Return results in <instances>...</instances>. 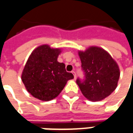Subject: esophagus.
<instances>
[{
    "label": "esophagus",
    "mask_w": 133,
    "mask_h": 133,
    "mask_svg": "<svg viewBox=\"0 0 133 133\" xmlns=\"http://www.w3.org/2000/svg\"><path fill=\"white\" fill-rule=\"evenodd\" d=\"M72 73L73 74V75H74V78H76V74H75V72L74 71V70H72Z\"/></svg>",
    "instance_id": "esophagus-1"
}]
</instances>
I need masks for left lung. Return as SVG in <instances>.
Masks as SVG:
<instances>
[{"label": "left lung", "mask_w": 133, "mask_h": 133, "mask_svg": "<svg viewBox=\"0 0 133 133\" xmlns=\"http://www.w3.org/2000/svg\"><path fill=\"white\" fill-rule=\"evenodd\" d=\"M85 78L76 83L83 95L91 101L108 97L117 88L120 70L117 63L105 50L92 46L78 52Z\"/></svg>", "instance_id": "obj_1"}]
</instances>
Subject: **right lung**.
Wrapping results in <instances>:
<instances>
[{
  "mask_svg": "<svg viewBox=\"0 0 133 133\" xmlns=\"http://www.w3.org/2000/svg\"><path fill=\"white\" fill-rule=\"evenodd\" d=\"M59 48L43 45L33 50L22 72L21 79L28 92L35 98L48 101L56 98L67 82L74 78L67 72L63 63H59Z\"/></svg>",
  "mask_w": 133,
  "mask_h": 133,
  "instance_id": "obj_1",
  "label": "right lung"
}]
</instances>
